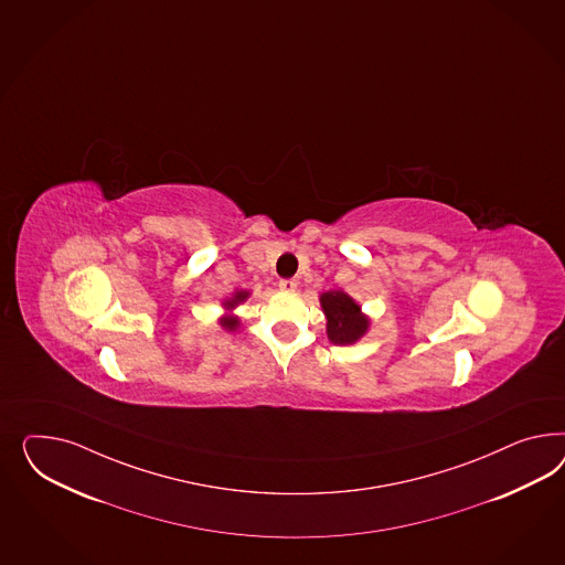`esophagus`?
<instances>
[{"mask_svg": "<svg viewBox=\"0 0 565 565\" xmlns=\"http://www.w3.org/2000/svg\"><path fill=\"white\" fill-rule=\"evenodd\" d=\"M278 287H280V290H285V292H292V290H297V280L285 278V280L278 282Z\"/></svg>", "mask_w": 565, "mask_h": 565, "instance_id": "obj_1", "label": "esophagus"}]
</instances>
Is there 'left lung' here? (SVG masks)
Instances as JSON below:
<instances>
[{
  "label": "left lung",
  "mask_w": 565,
  "mask_h": 565,
  "mask_svg": "<svg viewBox=\"0 0 565 565\" xmlns=\"http://www.w3.org/2000/svg\"><path fill=\"white\" fill-rule=\"evenodd\" d=\"M326 316V334L332 344H355L370 330L371 320L361 306L344 290H326L320 295Z\"/></svg>",
  "instance_id": "obj_1"
}]
</instances>
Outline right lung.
Here are the masks:
<instances>
[{
    "label": "right lung",
    "instance_id": "right-lung-1",
    "mask_svg": "<svg viewBox=\"0 0 565 565\" xmlns=\"http://www.w3.org/2000/svg\"><path fill=\"white\" fill-rule=\"evenodd\" d=\"M249 295H252L249 290L237 289L231 297H226L225 301H223L226 313L223 318H218V323H221L223 330H226V332H235V330L242 326V320H239L233 311H235V307L242 306L243 301H247Z\"/></svg>",
    "mask_w": 565,
    "mask_h": 565
}]
</instances>
